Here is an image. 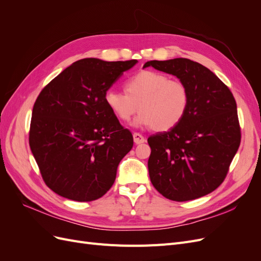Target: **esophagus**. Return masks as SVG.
<instances>
[{
  "instance_id": "esophagus-1",
  "label": "esophagus",
  "mask_w": 261,
  "mask_h": 261,
  "mask_svg": "<svg viewBox=\"0 0 261 261\" xmlns=\"http://www.w3.org/2000/svg\"><path fill=\"white\" fill-rule=\"evenodd\" d=\"M133 136H134V143H135L136 145L143 144V143H145V141H146V138L143 135H140L139 133H134Z\"/></svg>"
}]
</instances>
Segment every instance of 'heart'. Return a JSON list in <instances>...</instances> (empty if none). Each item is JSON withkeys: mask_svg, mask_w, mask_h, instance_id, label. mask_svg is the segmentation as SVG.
I'll return each mask as SVG.
<instances>
[{"mask_svg": "<svg viewBox=\"0 0 261 261\" xmlns=\"http://www.w3.org/2000/svg\"><path fill=\"white\" fill-rule=\"evenodd\" d=\"M125 92L109 89L105 102L111 113L121 122H128L137 111L136 125L151 126L165 132L178 125L189 107V90L185 83L170 80L167 74L141 70L124 85Z\"/></svg>", "mask_w": 261, "mask_h": 261, "instance_id": "1", "label": "heart"}]
</instances>
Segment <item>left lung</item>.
Masks as SVG:
<instances>
[{
    "label": "left lung",
    "mask_w": 261,
    "mask_h": 261,
    "mask_svg": "<svg viewBox=\"0 0 261 261\" xmlns=\"http://www.w3.org/2000/svg\"><path fill=\"white\" fill-rule=\"evenodd\" d=\"M148 66L176 76L189 90V107L181 122L148 138L150 180L174 201L210 194L223 183L241 144L233 93L210 69L192 60L149 61L144 67Z\"/></svg>",
    "instance_id": "obj_1"
}]
</instances>
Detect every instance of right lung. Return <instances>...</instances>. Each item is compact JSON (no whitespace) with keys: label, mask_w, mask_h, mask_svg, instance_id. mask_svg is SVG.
Wrapping results in <instances>:
<instances>
[{"label":"right lung","mask_w":261,"mask_h":261,"mask_svg":"<svg viewBox=\"0 0 261 261\" xmlns=\"http://www.w3.org/2000/svg\"><path fill=\"white\" fill-rule=\"evenodd\" d=\"M137 60L83 59L46 85L34 105L29 146L45 185L75 201L99 199L134 145L105 94Z\"/></svg>","instance_id":"add662e5"}]
</instances>
